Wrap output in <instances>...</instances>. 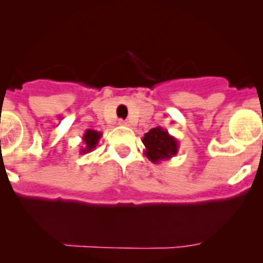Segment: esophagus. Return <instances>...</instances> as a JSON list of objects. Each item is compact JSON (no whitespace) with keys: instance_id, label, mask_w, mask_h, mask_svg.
<instances>
[{"instance_id":"1","label":"esophagus","mask_w":263,"mask_h":263,"mask_svg":"<svg viewBox=\"0 0 263 263\" xmlns=\"http://www.w3.org/2000/svg\"><path fill=\"white\" fill-rule=\"evenodd\" d=\"M119 124H121V126H128V122L123 121V119H119Z\"/></svg>"}]
</instances>
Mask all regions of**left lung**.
<instances>
[{
    "label": "left lung",
    "instance_id": "8db88e82",
    "mask_svg": "<svg viewBox=\"0 0 263 263\" xmlns=\"http://www.w3.org/2000/svg\"><path fill=\"white\" fill-rule=\"evenodd\" d=\"M142 144L145 145V156L155 164L176 156L179 148L178 140L160 126L146 132L142 137Z\"/></svg>",
    "mask_w": 263,
    "mask_h": 263
}]
</instances>
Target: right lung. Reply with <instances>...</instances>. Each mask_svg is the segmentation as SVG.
<instances>
[{
	"label": "right lung",
	"instance_id": "add662e5",
	"mask_svg": "<svg viewBox=\"0 0 263 263\" xmlns=\"http://www.w3.org/2000/svg\"><path fill=\"white\" fill-rule=\"evenodd\" d=\"M102 136V132L94 131V129H86L84 136H82V146L80 148V154L91 153L92 150H95Z\"/></svg>",
	"mask_w": 263,
	"mask_h": 263
}]
</instances>
